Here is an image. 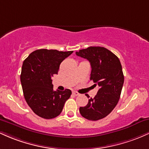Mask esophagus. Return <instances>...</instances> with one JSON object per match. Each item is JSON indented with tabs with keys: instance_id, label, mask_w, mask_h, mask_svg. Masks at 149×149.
Instances as JSON below:
<instances>
[{
	"instance_id": "obj_1",
	"label": "esophagus",
	"mask_w": 149,
	"mask_h": 149,
	"mask_svg": "<svg viewBox=\"0 0 149 149\" xmlns=\"http://www.w3.org/2000/svg\"><path fill=\"white\" fill-rule=\"evenodd\" d=\"M72 94L74 95V96H79V93H78V92H77V91H73V92H72Z\"/></svg>"
}]
</instances>
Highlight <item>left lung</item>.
<instances>
[{"mask_svg": "<svg viewBox=\"0 0 149 149\" xmlns=\"http://www.w3.org/2000/svg\"><path fill=\"white\" fill-rule=\"evenodd\" d=\"M76 55L89 61L90 79L99 87L94 98L88 99L86 106L80 107L79 113L88 120H101L109 115L119 101L124 84L121 63L114 53L100 46L79 50ZM86 96L88 98V94Z\"/></svg>", "mask_w": 149, "mask_h": 149, "instance_id": "8db88e82", "label": "left lung"}]
</instances>
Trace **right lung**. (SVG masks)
<instances>
[{
    "mask_svg": "<svg viewBox=\"0 0 149 149\" xmlns=\"http://www.w3.org/2000/svg\"><path fill=\"white\" fill-rule=\"evenodd\" d=\"M73 51L38 49L23 62L20 75L25 100L33 112L44 119H52L63 111L71 90L53 91L51 77L58 74L60 65Z\"/></svg>",
    "mask_w": 149,
    "mask_h": 149,
    "instance_id": "add662e5",
    "label": "right lung"
}]
</instances>
